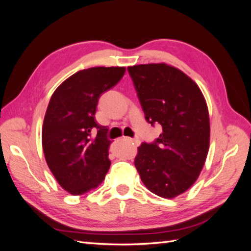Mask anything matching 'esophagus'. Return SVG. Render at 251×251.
<instances>
[{
  "instance_id": "1",
  "label": "esophagus",
  "mask_w": 251,
  "mask_h": 251,
  "mask_svg": "<svg viewBox=\"0 0 251 251\" xmlns=\"http://www.w3.org/2000/svg\"><path fill=\"white\" fill-rule=\"evenodd\" d=\"M126 140H127V141H131V142H134L136 146H139V140H137V139H132V138H126Z\"/></svg>"
}]
</instances>
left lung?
<instances>
[{"label":"left lung","mask_w":251,"mask_h":251,"mask_svg":"<svg viewBox=\"0 0 251 251\" xmlns=\"http://www.w3.org/2000/svg\"><path fill=\"white\" fill-rule=\"evenodd\" d=\"M149 124L162 133L142 142L136 170L150 192L172 199L186 192L200 175L209 148V116L198 85L166 64L127 67Z\"/></svg>","instance_id":"1"}]
</instances>
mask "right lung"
Here are the masks:
<instances>
[{
  "label": "right lung",
  "mask_w": 251,
  "mask_h": 251,
  "mask_svg": "<svg viewBox=\"0 0 251 251\" xmlns=\"http://www.w3.org/2000/svg\"><path fill=\"white\" fill-rule=\"evenodd\" d=\"M125 72V67L89 68L66 79L51 96L42 130L44 155L58 184L74 196L97 187L110 169L112 141L95 113L101 94Z\"/></svg>",
  "instance_id": "obj_1"
}]
</instances>
